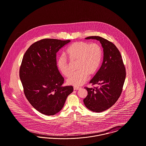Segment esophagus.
I'll list each match as a JSON object with an SVG mask.
<instances>
[{
    "label": "esophagus",
    "mask_w": 146,
    "mask_h": 146,
    "mask_svg": "<svg viewBox=\"0 0 146 146\" xmlns=\"http://www.w3.org/2000/svg\"><path fill=\"white\" fill-rule=\"evenodd\" d=\"M73 89L74 90H79L80 89H81V88L78 87V86H74Z\"/></svg>",
    "instance_id": "34e87169"
}]
</instances>
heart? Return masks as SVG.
I'll use <instances>...</instances> for the list:
<instances>
[{
  "label": "heart",
  "mask_w": 146,
  "mask_h": 146,
  "mask_svg": "<svg viewBox=\"0 0 146 146\" xmlns=\"http://www.w3.org/2000/svg\"><path fill=\"white\" fill-rule=\"evenodd\" d=\"M66 55L70 62H76L78 70L68 79L67 83L70 85L80 86L86 82L89 75L92 76L96 72L101 61L102 49L96 43L76 42L67 48ZM57 66L64 76L68 77L72 74L70 64L64 56L59 57Z\"/></svg>",
  "instance_id": "heart-1"
}]
</instances>
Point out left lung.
I'll return each instance as SVG.
<instances>
[{
    "mask_svg": "<svg viewBox=\"0 0 146 146\" xmlns=\"http://www.w3.org/2000/svg\"><path fill=\"white\" fill-rule=\"evenodd\" d=\"M85 39L100 41L104 48V61L90 82L92 85L96 84L99 86L85 87L88 95L84 99V103L91 111L102 112L111 108L122 92L126 77L125 66L120 51L111 42L99 36Z\"/></svg>",
    "mask_w": 146,
    "mask_h": 146,
    "instance_id": "obj_1",
    "label": "left lung"
}]
</instances>
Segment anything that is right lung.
<instances>
[{
  "instance_id": "1",
  "label": "right lung",
  "mask_w": 146,
  "mask_h": 146,
  "mask_svg": "<svg viewBox=\"0 0 146 146\" xmlns=\"http://www.w3.org/2000/svg\"><path fill=\"white\" fill-rule=\"evenodd\" d=\"M70 40L43 39L26 51L20 68L25 96L43 114L53 115L62 108L72 86H63L64 78L57 66L56 53Z\"/></svg>"
}]
</instances>
